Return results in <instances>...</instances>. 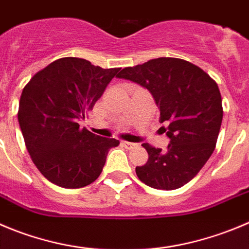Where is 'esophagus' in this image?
I'll return each mask as SVG.
<instances>
[{
	"label": "esophagus",
	"mask_w": 249,
	"mask_h": 249,
	"mask_svg": "<svg viewBox=\"0 0 249 249\" xmlns=\"http://www.w3.org/2000/svg\"><path fill=\"white\" fill-rule=\"evenodd\" d=\"M121 144H122V145L124 146L126 149H133V148H136V146H137L136 143H131V142H122Z\"/></svg>",
	"instance_id": "esophagus-1"
}]
</instances>
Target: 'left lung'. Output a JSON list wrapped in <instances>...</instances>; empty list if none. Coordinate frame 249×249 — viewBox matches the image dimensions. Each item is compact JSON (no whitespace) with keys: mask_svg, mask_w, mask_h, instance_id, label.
<instances>
[{"mask_svg":"<svg viewBox=\"0 0 249 249\" xmlns=\"http://www.w3.org/2000/svg\"><path fill=\"white\" fill-rule=\"evenodd\" d=\"M117 78L150 91L160 110L159 122L170 138L166 150L142 144L149 158L136 167L137 176L155 189L181 188L200 171L216 145L224 113L219 87L202 68L174 57L123 68Z\"/></svg>","mask_w":249,"mask_h":249,"instance_id":"8db88e82","label":"left lung"}]
</instances>
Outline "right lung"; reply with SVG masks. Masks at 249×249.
<instances>
[{"instance_id": "1", "label": "right lung", "mask_w": 249, "mask_h": 249, "mask_svg": "<svg viewBox=\"0 0 249 249\" xmlns=\"http://www.w3.org/2000/svg\"><path fill=\"white\" fill-rule=\"evenodd\" d=\"M121 68L63 57L39 71L20 95L18 122L33 162L50 182L82 188L100 176L108 150L120 142L79 128Z\"/></svg>"}]
</instances>
